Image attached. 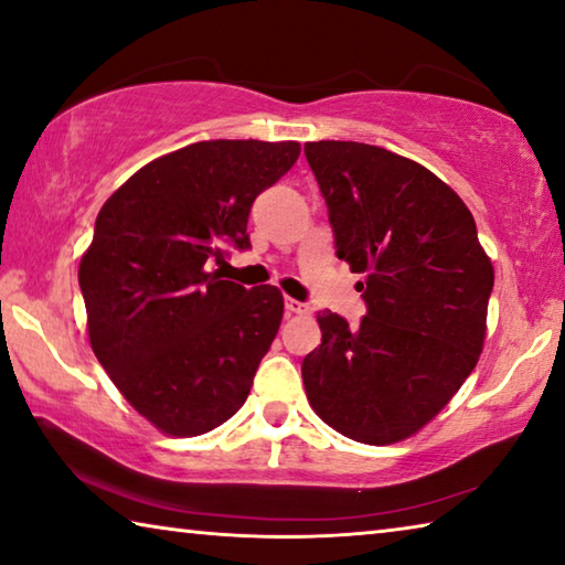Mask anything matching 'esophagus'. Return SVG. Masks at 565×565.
I'll return each mask as SVG.
<instances>
[{
    "mask_svg": "<svg viewBox=\"0 0 565 565\" xmlns=\"http://www.w3.org/2000/svg\"><path fill=\"white\" fill-rule=\"evenodd\" d=\"M286 313H294V317H309L311 313V306L309 303H301V301H296V299H286Z\"/></svg>",
    "mask_w": 565,
    "mask_h": 565,
    "instance_id": "obj_1",
    "label": "esophagus"
}]
</instances>
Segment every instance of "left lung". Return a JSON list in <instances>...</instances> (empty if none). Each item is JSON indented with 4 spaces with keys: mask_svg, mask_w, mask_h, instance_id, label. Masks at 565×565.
I'll list each match as a JSON object with an SVG mask.
<instances>
[{
    "mask_svg": "<svg viewBox=\"0 0 565 565\" xmlns=\"http://www.w3.org/2000/svg\"><path fill=\"white\" fill-rule=\"evenodd\" d=\"M303 154L366 301L359 327L319 311L321 347L301 363L306 398L353 441H404L478 363L493 264L461 196L418 161L359 141H309Z\"/></svg>",
    "mask_w": 565,
    "mask_h": 565,
    "instance_id": "1",
    "label": "left lung"
}]
</instances>
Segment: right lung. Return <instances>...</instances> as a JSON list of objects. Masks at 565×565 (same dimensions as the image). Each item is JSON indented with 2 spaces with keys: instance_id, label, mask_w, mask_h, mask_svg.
I'll use <instances>...</instances> for the list:
<instances>
[{
  "instance_id": "add662e5",
  "label": "right lung",
  "mask_w": 565,
  "mask_h": 565,
  "mask_svg": "<svg viewBox=\"0 0 565 565\" xmlns=\"http://www.w3.org/2000/svg\"><path fill=\"white\" fill-rule=\"evenodd\" d=\"M299 154V141H196L149 161L102 206L79 262L89 343L161 434L212 431L252 391L284 296L209 266L224 259V242L248 246L254 199Z\"/></svg>"
}]
</instances>
